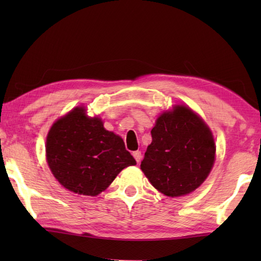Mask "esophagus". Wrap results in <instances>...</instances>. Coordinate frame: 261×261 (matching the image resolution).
Returning <instances> with one entry per match:
<instances>
[{
    "instance_id": "1",
    "label": "esophagus",
    "mask_w": 261,
    "mask_h": 261,
    "mask_svg": "<svg viewBox=\"0 0 261 261\" xmlns=\"http://www.w3.org/2000/svg\"><path fill=\"white\" fill-rule=\"evenodd\" d=\"M132 154H134L136 162L139 164L140 160H141V152L139 150H137V151H134V153H132Z\"/></svg>"
}]
</instances>
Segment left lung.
Returning a JSON list of instances; mask_svg holds the SVG:
<instances>
[{
    "label": "left lung",
    "mask_w": 261,
    "mask_h": 261,
    "mask_svg": "<svg viewBox=\"0 0 261 261\" xmlns=\"http://www.w3.org/2000/svg\"><path fill=\"white\" fill-rule=\"evenodd\" d=\"M151 137L140 167L156 190L178 197L203 184L214 165L215 142L201 116L175 105L157 119Z\"/></svg>",
    "instance_id": "8db88e82"
}]
</instances>
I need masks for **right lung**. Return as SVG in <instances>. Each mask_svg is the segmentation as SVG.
Listing matches in <instances>:
<instances>
[{"label": "right lung", "instance_id": "right-lung-1", "mask_svg": "<svg viewBox=\"0 0 261 261\" xmlns=\"http://www.w3.org/2000/svg\"><path fill=\"white\" fill-rule=\"evenodd\" d=\"M49 168L68 191L96 196L122 169L136 165L122 138L104 129L102 120L77 107L57 120L48 132Z\"/></svg>", "mask_w": 261, "mask_h": 261}]
</instances>
